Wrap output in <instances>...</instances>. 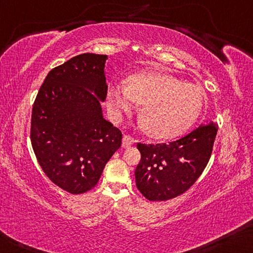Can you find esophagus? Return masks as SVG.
Returning a JSON list of instances; mask_svg holds the SVG:
<instances>
[{
    "mask_svg": "<svg viewBox=\"0 0 253 253\" xmlns=\"http://www.w3.org/2000/svg\"><path fill=\"white\" fill-rule=\"evenodd\" d=\"M134 142H135V140L132 137H130V135H124L122 139V147H124V148H127V147L133 145Z\"/></svg>",
    "mask_w": 253,
    "mask_h": 253,
    "instance_id": "34e87169",
    "label": "esophagus"
}]
</instances>
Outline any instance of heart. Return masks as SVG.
I'll return each instance as SVG.
<instances>
[{
	"mask_svg": "<svg viewBox=\"0 0 253 253\" xmlns=\"http://www.w3.org/2000/svg\"><path fill=\"white\" fill-rule=\"evenodd\" d=\"M142 104L139 120L149 135L169 139L189 129L204 106V92L196 84L167 73H138L126 86L111 84L107 107L114 120Z\"/></svg>",
	"mask_w": 253,
	"mask_h": 253,
	"instance_id": "heart-1",
	"label": "heart"
}]
</instances>
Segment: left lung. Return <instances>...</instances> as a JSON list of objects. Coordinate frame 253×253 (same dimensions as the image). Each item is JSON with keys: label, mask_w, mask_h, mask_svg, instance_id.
<instances>
[{"label": "left lung", "mask_w": 253, "mask_h": 253, "mask_svg": "<svg viewBox=\"0 0 253 253\" xmlns=\"http://www.w3.org/2000/svg\"><path fill=\"white\" fill-rule=\"evenodd\" d=\"M217 130L218 126L209 122L169 143L139 142L141 159L134 175L143 197L150 201H165L190 189L208 164Z\"/></svg>", "instance_id": "8db88e82"}]
</instances>
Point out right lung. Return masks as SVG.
Wrapping results in <instances>:
<instances>
[{
	"label": "right lung",
	"mask_w": 253,
	"mask_h": 253,
	"mask_svg": "<svg viewBox=\"0 0 253 253\" xmlns=\"http://www.w3.org/2000/svg\"><path fill=\"white\" fill-rule=\"evenodd\" d=\"M107 55L84 53L54 68L35 99L30 139L44 173L72 194L87 192L121 147L122 132L103 118Z\"/></svg>",
	"instance_id": "1"
}]
</instances>
